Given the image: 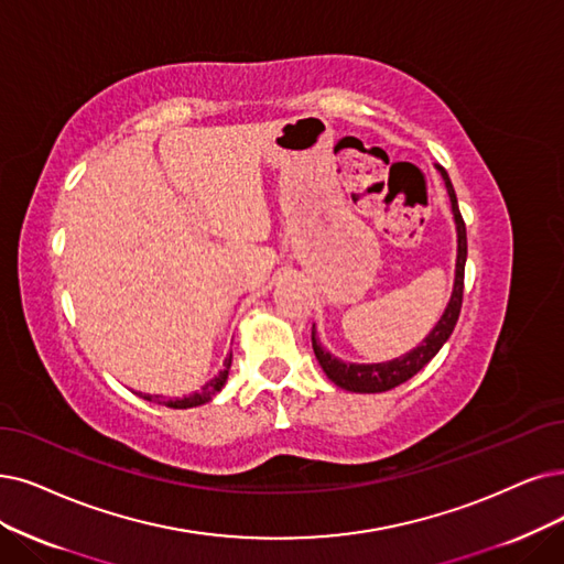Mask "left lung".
I'll return each instance as SVG.
<instances>
[{
  "instance_id": "left-lung-1",
  "label": "left lung",
  "mask_w": 564,
  "mask_h": 564,
  "mask_svg": "<svg viewBox=\"0 0 564 564\" xmlns=\"http://www.w3.org/2000/svg\"><path fill=\"white\" fill-rule=\"evenodd\" d=\"M444 183L446 192L452 196V210L456 217V229H458V261H456V284H454V294L452 301H448L442 319L437 326L427 333L425 340L412 349L410 354H404L400 358L389 360V364H372V366H358V364H345V360L330 356L314 337V326H312V349L314 356H317L319 366L324 368L326 377L333 381L335 387H340L345 391L354 393H381L400 387L402 381H408L414 377L425 364H431V358L442 349V345L448 340V335L454 333L456 322L460 317V307H463V289H465V261H467V231H465V221L458 208V198L454 192L452 180H448V173L437 166Z\"/></svg>"
}]
</instances>
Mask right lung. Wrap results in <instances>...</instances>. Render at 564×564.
I'll return each instance as SVG.
<instances>
[{
	"instance_id": "right-lung-1",
	"label": "right lung",
	"mask_w": 564,
	"mask_h": 564,
	"mask_svg": "<svg viewBox=\"0 0 564 564\" xmlns=\"http://www.w3.org/2000/svg\"><path fill=\"white\" fill-rule=\"evenodd\" d=\"M229 368H231V356H227L224 358V370L215 377V379H210L208 384L200 389V391H196V393H192V395H187V398H183V400H169L166 402V408H173V410H187V408H196V404H204V402H208L217 391H221V387H224V381H227V377H229ZM145 400H150V402H160V395H143Z\"/></svg>"
}]
</instances>
